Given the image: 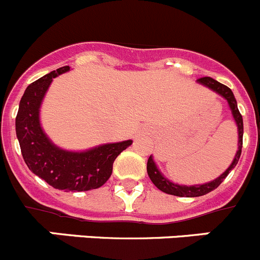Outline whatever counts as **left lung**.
<instances>
[{"label":"left lung","mask_w":260,"mask_h":260,"mask_svg":"<svg viewBox=\"0 0 260 260\" xmlns=\"http://www.w3.org/2000/svg\"><path fill=\"white\" fill-rule=\"evenodd\" d=\"M199 83L204 84L206 86L211 88L212 90L217 91L218 94H221L222 97L226 98L227 102H229L230 108L232 111V115H234L235 121L237 123V128H239V150H237L236 155H235L234 162L231 163L229 169L223 172L219 177H217L216 180L213 181L208 182V184H203V185H194V186H185V185H176L174 182H170L169 180H166L165 177L160 175V172L158 171L157 167H155L154 162H153V158L149 157L148 158V163H147V171L148 175H149L150 180H152L153 184L160 190V191L166 192V194H171V195H176V197H187V198H194V197H202V195L208 194L209 191L212 190L217 189V187L221 185V182L223 181L224 179L227 177V175L230 174L232 169H234L235 166L237 165L239 162V158L241 155V148H243V134H244V125H243V116L240 113L239 108H237V103L236 100L234 97V93H232L231 89L229 86L223 85V84L218 83L214 79L209 78V76H204V78H200Z\"/></svg>","instance_id":"left-lung-1"}]
</instances>
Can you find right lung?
Listing matches in <instances>:
<instances>
[{
  "label": "right lung",
  "mask_w": 260,
  "mask_h": 260,
  "mask_svg": "<svg viewBox=\"0 0 260 260\" xmlns=\"http://www.w3.org/2000/svg\"><path fill=\"white\" fill-rule=\"evenodd\" d=\"M70 70L69 66L42 76L26 88L16 115V137L30 171L52 187L65 191H86L102 186L112 174L117 155L132 140L105 144L81 153L54 147L39 125V106L52 79Z\"/></svg>",
  "instance_id": "add662e5"
}]
</instances>
